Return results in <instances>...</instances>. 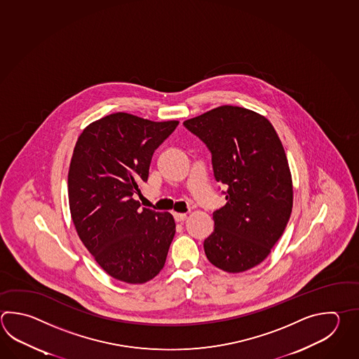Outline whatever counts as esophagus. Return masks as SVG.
Segmentation results:
<instances>
[{"label": "esophagus", "mask_w": 359, "mask_h": 359, "mask_svg": "<svg viewBox=\"0 0 359 359\" xmlns=\"http://www.w3.org/2000/svg\"><path fill=\"white\" fill-rule=\"evenodd\" d=\"M174 217H175L176 222H183V221H185L187 219V213H179L175 212L174 213Z\"/></svg>", "instance_id": "1"}]
</instances>
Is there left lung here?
Instances as JSON below:
<instances>
[{"label":"left lung","mask_w":359,"mask_h":359,"mask_svg":"<svg viewBox=\"0 0 359 359\" xmlns=\"http://www.w3.org/2000/svg\"><path fill=\"white\" fill-rule=\"evenodd\" d=\"M184 125L207 144L215 177L227 187L226 205L213 212L205 256L229 273L250 270L270 255L293 208L283 143L264 115L238 106H219Z\"/></svg>","instance_id":"obj_1"}]
</instances>
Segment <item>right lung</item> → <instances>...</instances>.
Returning a JSON list of instances; mask_svg holds the SVG:
<instances>
[{"mask_svg":"<svg viewBox=\"0 0 359 359\" xmlns=\"http://www.w3.org/2000/svg\"><path fill=\"white\" fill-rule=\"evenodd\" d=\"M177 124L116 112L86 126L74 147L67 174L74 226L101 269L128 284L160 273L175 235L171 213L140 210L134 194L148 179L154 149Z\"/></svg>","mask_w":359,"mask_h":359,"instance_id":"add662e5","label":"right lung"}]
</instances>
